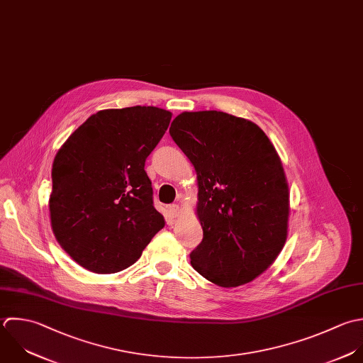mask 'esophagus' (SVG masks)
I'll list each match as a JSON object with an SVG mask.
<instances>
[{
	"label": "esophagus",
	"mask_w": 363,
	"mask_h": 363,
	"mask_svg": "<svg viewBox=\"0 0 363 363\" xmlns=\"http://www.w3.org/2000/svg\"><path fill=\"white\" fill-rule=\"evenodd\" d=\"M168 212H169V215H171L172 218H178V216L181 215V208H179L178 205H171V206L168 208Z\"/></svg>",
	"instance_id": "1"
}]
</instances>
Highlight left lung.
<instances>
[{
  "instance_id": "1",
  "label": "left lung",
  "mask_w": 363,
  "mask_h": 363,
  "mask_svg": "<svg viewBox=\"0 0 363 363\" xmlns=\"http://www.w3.org/2000/svg\"><path fill=\"white\" fill-rule=\"evenodd\" d=\"M169 134L196 172L203 239L192 267L226 289L253 281L289 235L290 192L274 145L253 121L216 110L181 113Z\"/></svg>"
}]
</instances>
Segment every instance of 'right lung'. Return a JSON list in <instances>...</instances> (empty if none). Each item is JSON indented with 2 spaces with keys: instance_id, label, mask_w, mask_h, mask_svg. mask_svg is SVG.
<instances>
[{
  "instance_id": "add662e5",
  "label": "right lung",
  "mask_w": 363,
  "mask_h": 363,
  "mask_svg": "<svg viewBox=\"0 0 363 363\" xmlns=\"http://www.w3.org/2000/svg\"><path fill=\"white\" fill-rule=\"evenodd\" d=\"M172 113L154 106L91 114L52 165L49 213L60 247L82 267L111 274L134 264L165 226L152 205L145 160Z\"/></svg>"
}]
</instances>
